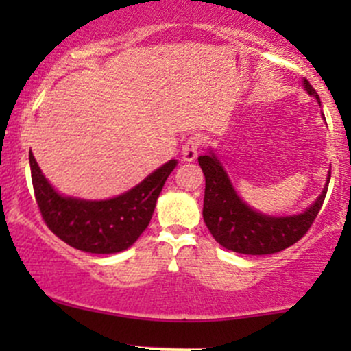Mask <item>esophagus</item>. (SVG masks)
<instances>
[{"mask_svg":"<svg viewBox=\"0 0 351 351\" xmlns=\"http://www.w3.org/2000/svg\"><path fill=\"white\" fill-rule=\"evenodd\" d=\"M201 140L198 135L189 136L186 142L183 143V148H181V155H183L184 162H193V160L198 156V150H199Z\"/></svg>","mask_w":351,"mask_h":351,"instance_id":"34e87169","label":"esophagus"}]
</instances>
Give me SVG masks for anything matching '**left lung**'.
<instances>
[{"instance_id": "1", "label": "left lung", "mask_w": 351, "mask_h": 351, "mask_svg": "<svg viewBox=\"0 0 351 351\" xmlns=\"http://www.w3.org/2000/svg\"><path fill=\"white\" fill-rule=\"evenodd\" d=\"M302 82L307 94L320 104V97L308 80L302 79ZM198 162L206 178L203 219L209 232L223 247L251 256L280 252L295 244L315 221L330 183L328 171L324 189L305 211L291 216H271L256 211L241 199L215 152L209 150L208 155L198 156Z\"/></svg>"}]
</instances>
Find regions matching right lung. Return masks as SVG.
Segmentation results:
<instances>
[{"label":"right lung","instance_id":"obj_1","mask_svg":"<svg viewBox=\"0 0 351 351\" xmlns=\"http://www.w3.org/2000/svg\"><path fill=\"white\" fill-rule=\"evenodd\" d=\"M176 163L170 160L115 198L80 199L60 195L29 152L34 196L44 223L64 243L92 254L122 252L138 239L150 223L156 199Z\"/></svg>","mask_w":351,"mask_h":351}]
</instances>
